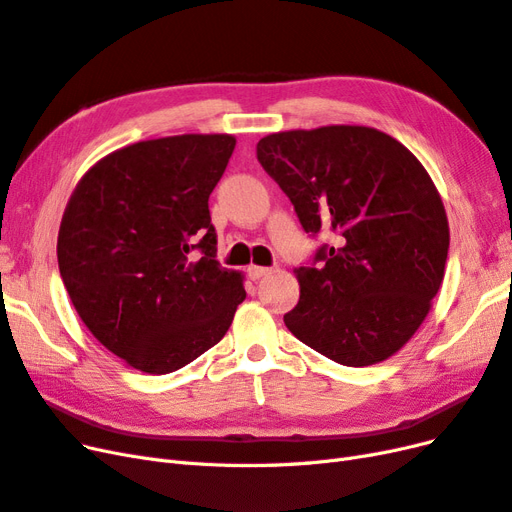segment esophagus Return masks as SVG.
I'll list each match as a JSON object with an SVG mask.
<instances>
[{"label": "esophagus", "instance_id": "1", "mask_svg": "<svg viewBox=\"0 0 512 512\" xmlns=\"http://www.w3.org/2000/svg\"><path fill=\"white\" fill-rule=\"evenodd\" d=\"M269 273H271V269H267V267H256V265L247 267V275H250V280H260V277H265Z\"/></svg>", "mask_w": 512, "mask_h": 512}]
</instances>
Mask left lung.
Instances as JSON below:
<instances>
[{
	"instance_id": "8db88e82",
	"label": "left lung",
	"mask_w": 512,
	"mask_h": 512,
	"mask_svg": "<svg viewBox=\"0 0 512 512\" xmlns=\"http://www.w3.org/2000/svg\"><path fill=\"white\" fill-rule=\"evenodd\" d=\"M256 156L286 192L305 232H335L299 267L290 333L327 359L386 361L418 331L448 256V220L423 164L393 136L322 126L260 138Z\"/></svg>"
}]
</instances>
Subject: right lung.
Masks as SVG:
<instances>
[{
  "label": "right lung",
  "instance_id": "right-lung-1",
  "mask_svg": "<svg viewBox=\"0 0 512 512\" xmlns=\"http://www.w3.org/2000/svg\"><path fill=\"white\" fill-rule=\"evenodd\" d=\"M235 145L230 134L128 145L91 166L66 205L57 262L76 314L106 350L145 374L198 359L245 299L243 275L215 260L209 213Z\"/></svg>",
  "mask_w": 512,
  "mask_h": 512
}]
</instances>
